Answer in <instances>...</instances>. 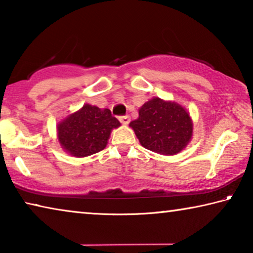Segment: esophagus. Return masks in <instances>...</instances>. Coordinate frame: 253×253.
<instances>
[{"label":"esophagus","instance_id":"obj_1","mask_svg":"<svg viewBox=\"0 0 253 253\" xmlns=\"http://www.w3.org/2000/svg\"><path fill=\"white\" fill-rule=\"evenodd\" d=\"M119 121H121L123 125H128V124H129V122H130V117L128 116V115H126V116L119 117Z\"/></svg>","mask_w":253,"mask_h":253}]
</instances>
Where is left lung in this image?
<instances>
[{
  "label": "left lung",
  "instance_id": "8db88e82",
  "mask_svg": "<svg viewBox=\"0 0 253 253\" xmlns=\"http://www.w3.org/2000/svg\"><path fill=\"white\" fill-rule=\"evenodd\" d=\"M139 117L129 126L142 146L161 155H176L185 148L193 136L190 113L175 101L158 97L145 102Z\"/></svg>",
  "mask_w": 253,
  "mask_h": 253
}]
</instances>
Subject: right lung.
<instances>
[{
	"label": "right lung",
	"instance_id": "right-lung-1",
	"mask_svg": "<svg viewBox=\"0 0 253 253\" xmlns=\"http://www.w3.org/2000/svg\"><path fill=\"white\" fill-rule=\"evenodd\" d=\"M121 126L109 109L84 104L68 115L57 125V137L61 148L74 157H87L104 149L110 132Z\"/></svg>",
	"mask_w": 253,
	"mask_h": 253
}]
</instances>
